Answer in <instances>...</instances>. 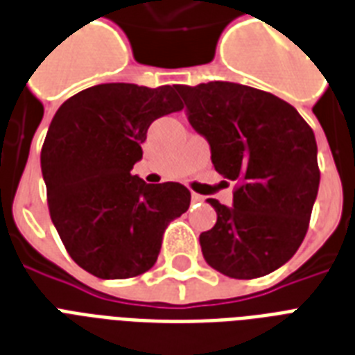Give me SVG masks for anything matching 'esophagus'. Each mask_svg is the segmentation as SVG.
Segmentation results:
<instances>
[{"label": "esophagus", "instance_id": "1", "mask_svg": "<svg viewBox=\"0 0 355 355\" xmlns=\"http://www.w3.org/2000/svg\"><path fill=\"white\" fill-rule=\"evenodd\" d=\"M191 200H193V202H202V200H205V197L199 193H191Z\"/></svg>", "mask_w": 355, "mask_h": 355}]
</instances>
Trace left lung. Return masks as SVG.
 <instances>
[{"label":"left lung","mask_w":355,"mask_h":355,"mask_svg":"<svg viewBox=\"0 0 355 355\" xmlns=\"http://www.w3.org/2000/svg\"><path fill=\"white\" fill-rule=\"evenodd\" d=\"M216 171L237 182L232 206L208 199L217 223L199 237L206 263L250 280L287 263L308 232L319 191L315 134L280 97L236 83L177 86Z\"/></svg>","instance_id":"8db88e82"}]
</instances>
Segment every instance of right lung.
<instances>
[{
  "label": "right lung",
  "mask_w": 355,
  "mask_h": 355,
  "mask_svg": "<svg viewBox=\"0 0 355 355\" xmlns=\"http://www.w3.org/2000/svg\"><path fill=\"white\" fill-rule=\"evenodd\" d=\"M180 108L177 86L110 83L55 114L40 155L47 205L66 250L90 275L121 280L149 270L167 225L189 208L182 184L153 186L130 173L150 123Z\"/></svg>",
  "instance_id": "add662e5"
}]
</instances>
